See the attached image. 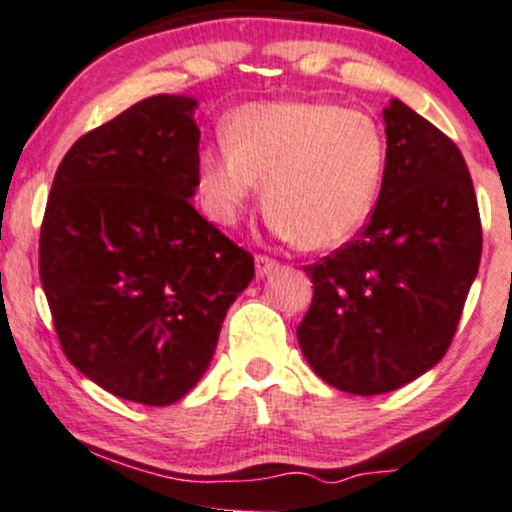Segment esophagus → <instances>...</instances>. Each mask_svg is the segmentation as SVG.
Segmentation results:
<instances>
[{
  "mask_svg": "<svg viewBox=\"0 0 512 512\" xmlns=\"http://www.w3.org/2000/svg\"><path fill=\"white\" fill-rule=\"evenodd\" d=\"M280 263L273 261V258L268 256H256V275L258 278H266V275L273 273V270H278Z\"/></svg>",
  "mask_w": 512,
  "mask_h": 512,
  "instance_id": "1",
  "label": "esophagus"
}]
</instances>
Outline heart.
Wrapping results in <instances>:
<instances>
[{
    "mask_svg": "<svg viewBox=\"0 0 512 512\" xmlns=\"http://www.w3.org/2000/svg\"><path fill=\"white\" fill-rule=\"evenodd\" d=\"M386 136L374 117L333 102H254L227 122L225 141L198 158V194L220 225H237L258 196L278 237L333 249L374 210Z\"/></svg>",
    "mask_w": 512,
    "mask_h": 512,
    "instance_id": "1",
    "label": "heart"
}]
</instances>
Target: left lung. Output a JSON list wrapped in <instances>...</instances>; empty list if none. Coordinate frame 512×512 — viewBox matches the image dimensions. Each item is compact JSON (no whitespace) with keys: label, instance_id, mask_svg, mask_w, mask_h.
<instances>
[{"label":"left lung","instance_id":"left-lung-1","mask_svg":"<svg viewBox=\"0 0 512 512\" xmlns=\"http://www.w3.org/2000/svg\"><path fill=\"white\" fill-rule=\"evenodd\" d=\"M386 170L369 225L306 266L314 299L302 354L352 395L398 390L441 362L482 258V222L467 162L450 138L390 100Z\"/></svg>","mask_w":512,"mask_h":512}]
</instances>
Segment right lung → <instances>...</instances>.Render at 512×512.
Wrapping results in <instances>:
<instances>
[{"label":"right lung","instance_id":"obj_1","mask_svg":"<svg viewBox=\"0 0 512 512\" xmlns=\"http://www.w3.org/2000/svg\"><path fill=\"white\" fill-rule=\"evenodd\" d=\"M198 100L153 95L81 136L54 174L40 280L69 362L107 393L162 407L208 371L254 256L191 198Z\"/></svg>","mask_w":512,"mask_h":512}]
</instances>
